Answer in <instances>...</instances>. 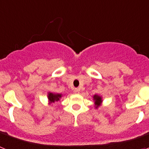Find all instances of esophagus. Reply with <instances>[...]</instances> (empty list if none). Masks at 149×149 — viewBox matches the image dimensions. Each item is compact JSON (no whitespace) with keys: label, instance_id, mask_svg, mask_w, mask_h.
<instances>
[{"label":"esophagus","instance_id":"34e87169","mask_svg":"<svg viewBox=\"0 0 149 149\" xmlns=\"http://www.w3.org/2000/svg\"><path fill=\"white\" fill-rule=\"evenodd\" d=\"M74 93H76V94H78V93H80V89H77V88H75V89H74Z\"/></svg>","mask_w":149,"mask_h":149}]
</instances>
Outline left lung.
<instances>
[{"instance_id":"8db88e82","label":"left lung","mask_w":149,"mask_h":149,"mask_svg":"<svg viewBox=\"0 0 149 149\" xmlns=\"http://www.w3.org/2000/svg\"><path fill=\"white\" fill-rule=\"evenodd\" d=\"M93 100L95 101V108H98V107L101 104L102 102V98L101 96L98 95H95L93 96Z\"/></svg>"}]
</instances>
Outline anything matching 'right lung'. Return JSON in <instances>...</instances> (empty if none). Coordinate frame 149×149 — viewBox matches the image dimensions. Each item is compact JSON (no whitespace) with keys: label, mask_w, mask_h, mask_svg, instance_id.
Returning <instances> with one entry per match:
<instances>
[{"label":"right lung","mask_w":149,"mask_h":149,"mask_svg":"<svg viewBox=\"0 0 149 149\" xmlns=\"http://www.w3.org/2000/svg\"><path fill=\"white\" fill-rule=\"evenodd\" d=\"M61 97H62V94H58V93H48V98L50 104L54 103L55 101H60Z\"/></svg>","instance_id":"add662e5"}]
</instances>
